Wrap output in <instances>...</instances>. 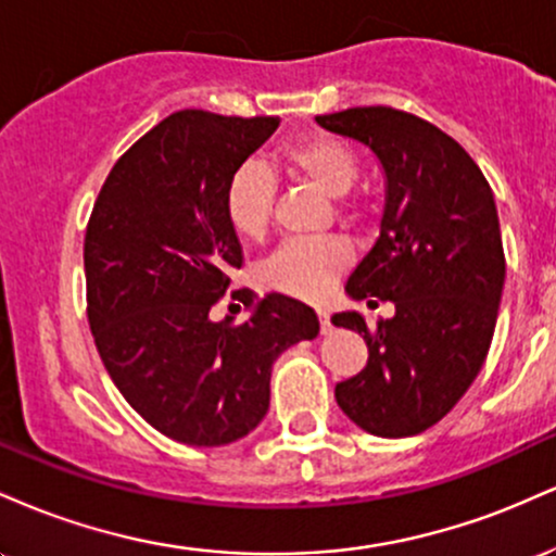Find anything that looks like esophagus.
I'll return each mask as SVG.
<instances>
[{
    "instance_id": "obj_1",
    "label": "esophagus",
    "mask_w": 556,
    "mask_h": 556,
    "mask_svg": "<svg viewBox=\"0 0 556 556\" xmlns=\"http://www.w3.org/2000/svg\"><path fill=\"white\" fill-rule=\"evenodd\" d=\"M318 324H321V334H329V331H331V321H329L327 311H318Z\"/></svg>"
}]
</instances>
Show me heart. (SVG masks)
<instances>
[{
  "mask_svg": "<svg viewBox=\"0 0 556 556\" xmlns=\"http://www.w3.org/2000/svg\"><path fill=\"white\" fill-rule=\"evenodd\" d=\"M279 164L298 180L314 185L329 198H342L353 190L361 175L355 151L340 138L314 132L292 140L279 154ZM274 175L264 164L248 162L229 177L225 190V214L229 227L248 240H261L274 214ZM353 253L340 240L287 242L269 258L264 279L274 290L300 300H321L348 269Z\"/></svg>",
  "mask_w": 556,
  "mask_h": 556,
  "instance_id": "obj_1",
  "label": "heart"
}]
</instances>
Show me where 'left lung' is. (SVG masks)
Instances as JSON below:
<instances>
[{
    "label": "left lung",
    "mask_w": 556,
    "mask_h": 556,
    "mask_svg": "<svg viewBox=\"0 0 556 556\" xmlns=\"http://www.w3.org/2000/svg\"><path fill=\"white\" fill-rule=\"evenodd\" d=\"M316 123L381 164L379 238L344 292L394 303L374 331L358 311L331 316L368 344L366 368L337 384V405L374 437H413L457 405L486 361L504 287L494 193L468 151L416 114L358 106Z\"/></svg>",
    "instance_id": "left-lung-1"
}]
</instances>
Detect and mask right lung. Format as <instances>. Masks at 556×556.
Returning a JSON list of instances; mask_svg holds the SVG:
<instances>
[{
	"mask_svg": "<svg viewBox=\"0 0 556 556\" xmlns=\"http://www.w3.org/2000/svg\"><path fill=\"white\" fill-rule=\"evenodd\" d=\"M277 127L279 117L175 112L119 156L96 198L83 245L96 350L132 410L175 442L251 433L269 410L274 361L318 334L314 308L279 292L242 324L212 318L242 266L227 182Z\"/></svg>",
	"mask_w": 556,
	"mask_h": 556,
	"instance_id": "right-lung-1",
	"label": "right lung"
}]
</instances>
